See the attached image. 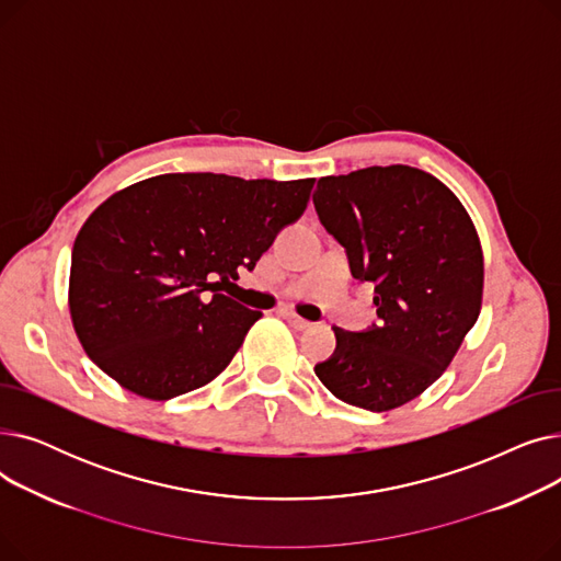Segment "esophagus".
Wrapping results in <instances>:
<instances>
[{
  "label": "esophagus",
  "mask_w": 561,
  "mask_h": 561,
  "mask_svg": "<svg viewBox=\"0 0 561 561\" xmlns=\"http://www.w3.org/2000/svg\"><path fill=\"white\" fill-rule=\"evenodd\" d=\"M282 318L288 322V325H290L293 330H298V332H305V330H309V328H311V322H309V320L300 318L298 313H293V311H282Z\"/></svg>",
  "instance_id": "esophagus-1"
}]
</instances>
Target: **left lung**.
Returning <instances> with one entry per match:
<instances>
[{"label": "left lung", "mask_w": 561, "mask_h": 561, "mask_svg": "<svg viewBox=\"0 0 561 561\" xmlns=\"http://www.w3.org/2000/svg\"><path fill=\"white\" fill-rule=\"evenodd\" d=\"M313 204L352 275L375 284L381 318L366 332L334 328L336 350L316 375L347 404L398 409L444 375L478 322V229L444 182L400 163L322 176Z\"/></svg>", "instance_id": "left-lung-1"}]
</instances>
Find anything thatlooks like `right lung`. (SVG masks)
Segmentation results:
<instances>
[{
	"label": "right lung",
	"instance_id": "obj_1",
	"mask_svg": "<svg viewBox=\"0 0 561 561\" xmlns=\"http://www.w3.org/2000/svg\"><path fill=\"white\" fill-rule=\"evenodd\" d=\"M313 182L176 172L113 193L72 248L68 307L85 355L147 400L209 385L261 318L210 279L252 271Z\"/></svg>",
	"mask_w": 561,
	"mask_h": 561
}]
</instances>
